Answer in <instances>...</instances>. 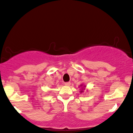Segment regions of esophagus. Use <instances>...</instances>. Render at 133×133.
Returning a JSON list of instances; mask_svg holds the SVG:
<instances>
[{"instance_id": "obj_1", "label": "esophagus", "mask_w": 133, "mask_h": 133, "mask_svg": "<svg viewBox=\"0 0 133 133\" xmlns=\"http://www.w3.org/2000/svg\"><path fill=\"white\" fill-rule=\"evenodd\" d=\"M64 84L65 85V86H70V82H65L64 83Z\"/></svg>"}]
</instances>
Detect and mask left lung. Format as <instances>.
<instances>
[{
  "label": "left lung",
  "instance_id": "8db88e82",
  "mask_svg": "<svg viewBox=\"0 0 133 133\" xmlns=\"http://www.w3.org/2000/svg\"><path fill=\"white\" fill-rule=\"evenodd\" d=\"M81 92H83V91H81Z\"/></svg>",
  "mask_w": 133,
  "mask_h": 133
}]
</instances>
